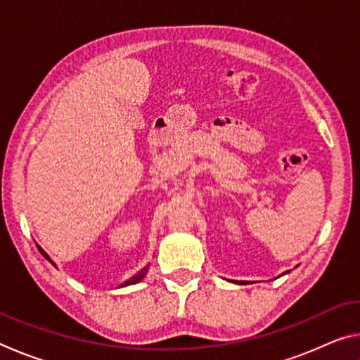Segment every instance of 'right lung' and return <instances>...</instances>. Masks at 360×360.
I'll use <instances>...</instances> for the list:
<instances>
[{
    "label": "right lung",
    "instance_id": "add662e5",
    "mask_svg": "<svg viewBox=\"0 0 360 360\" xmlns=\"http://www.w3.org/2000/svg\"><path fill=\"white\" fill-rule=\"evenodd\" d=\"M39 252H41L42 255H44V257H46V259H47L49 262H51V264H52L53 266H56V264H53V262L51 260V257H49V255H47V254H46L44 251H42V249H41V248H39ZM148 268H149V266H144L141 271H139V273H136V275H135V276H133V278H130V279H129V281H125L124 284H122V288H124V285H129V284H135V283H138V281H141V279L144 278V275H146V273H148Z\"/></svg>",
    "mask_w": 360,
    "mask_h": 360
}]
</instances>
